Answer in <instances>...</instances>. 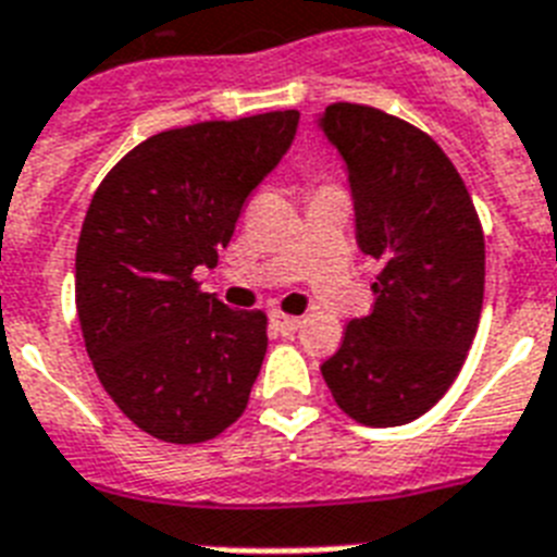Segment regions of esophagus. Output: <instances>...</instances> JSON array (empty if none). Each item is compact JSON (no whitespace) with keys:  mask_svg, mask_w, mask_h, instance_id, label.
Instances as JSON below:
<instances>
[{"mask_svg":"<svg viewBox=\"0 0 557 557\" xmlns=\"http://www.w3.org/2000/svg\"><path fill=\"white\" fill-rule=\"evenodd\" d=\"M270 322H273L275 331H282L284 336H290V333L299 331L301 319H299V315H287V313H282V310H273V313H270Z\"/></svg>","mask_w":557,"mask_h":557,"instance_id":"34e87169","label":"esophagus"}]
</instances>
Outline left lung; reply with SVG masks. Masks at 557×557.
Here are the masks:
<instances>
[{"mask_svg":"<svg viewBox=\"0 0 557 557\" xmlns=\"http://www.w3.org/2000/svg\"><path fill=\"white\" fill-rule=\"evenodd\" d=\"M348 163L356 242L380 261L373 310L345 327L322 364L350 420H417L457 380L483 310L486 244L455 163L422 128L359 102L319 120Z\"/></svg>","mask_w":557,"mask_h":557,"instance_id":"obj_1","label":"left lung"}]
</instances>
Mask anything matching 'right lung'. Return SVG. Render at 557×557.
Listing matches in <instances>:
<instances>
[{
  "label": "right lung",
  "instance_id": "right-lung-1",
  "mask_svg": "<svg viewBox=\"0 0 557 557\" xmlns=\"http://www.w3.org/2000/svg\"><path fill=\"white\" fill-rule=\"evenodd\" d=\"M299 111L203 120L135 146L97 186L77 244V315L97 380L137 429L207 443L247 408L267 315L201 290Z\"/></svg>",
  "mask_w": 557,
  "mask_h": 557
}]
</instances>
